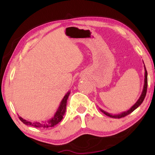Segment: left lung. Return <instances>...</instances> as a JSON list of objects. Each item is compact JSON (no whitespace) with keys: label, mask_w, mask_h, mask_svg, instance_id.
I'll return each mask as SVG.
<instances>
[{"label":"left lung","mask_w":155,"mask_h":155,"mask_svg":"<svg viewBox=\"0 0 155 155\" xmlns=\"http://www.w3.org/2000/svg\"><path fill=\"white\" fill-rule=\"evenodd\" d=\"M144 69H145V76H144V85H143V90H142V92H141V96L140 97V98L138 99V101L136 102L135 104L133 105V107H131L127 111H124V112H122L121 114H109L108 112H106L104 111V110L100 109V110L103 113V114H105L106 115L109 117H113V118H120V117H125L126 115H128V114H130L132 113L133 111H135V110L137 108V107L140 105V104L143 103L144 98H145L146 95V91H147V87H148V73H147V70L146 69V67H145V65H144Z\"/></svg>","instance_id":"1"}]
</instances>
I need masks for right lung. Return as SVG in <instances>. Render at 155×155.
I'll list each match as a JSON object with an SVG mask.
<instances>
[{
	"label": "right lung",
	"instance_id": "right-lung-1",
	"mask_svg": "<svg viewBox=\"0 0 155 155\" xmlns=\"http://www.w3.org/2000/svg\"><path fill=\"white\" fill-rule=\"evenodd\" d=\"M70 94V91L65 94L64 96V98L62 99V101L60 103V105L58 109L54 114V116L52 117L51 119L48 120V121L42 122H31L23 119L22 117L19 116V119L22 121L25 124L28 125V126H32V127H36V128H50V127H53L56 124H58L59 122L61 121V120L64 117V115L65 113V109H66V104H67V100L69 97V95Z\"/></svg>",
	"mask_w": 155,
	"mask_h": 155
}]
</instances>
